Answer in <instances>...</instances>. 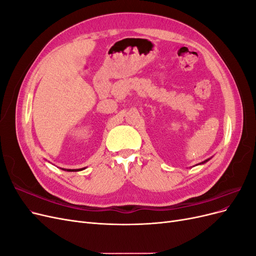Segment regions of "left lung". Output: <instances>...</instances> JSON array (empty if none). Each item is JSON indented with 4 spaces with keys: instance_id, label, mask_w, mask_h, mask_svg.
I'll use <instances>...</instances> for the list:
<instances>
[{
    "instance_id": "left-lung-1",
    "label": "left lung",
    "mask_w": 256,
    "mask_h": 256,
    "mask_svg": "<svg viewBox=\"0 0 256 256\" xmlns=\"http://www.w3.org/2000/svg\"><path fill=\"white\" fill-rule=\"evenodd\" d=\"M206 161H207V160H206ZM206 161H205V162H206Z\"/></svg>"
}]
</instances>
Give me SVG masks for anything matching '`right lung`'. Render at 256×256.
<instances>
[{
    "label": "right lung",
    "instance_id": "1",
    "mask_svg": "<svg viewBox=\"0 0 256 256\" xmlns=\"http://www.w3.org/2000/svg\"><path fill=\"white\" fill-rule=\"evenodd\" d=\"M67 171H70L72 172V171H79V170H67Z\"/></svg>",
    "mask_w": 256,
    "mask_h": 256
}]
</instances>
